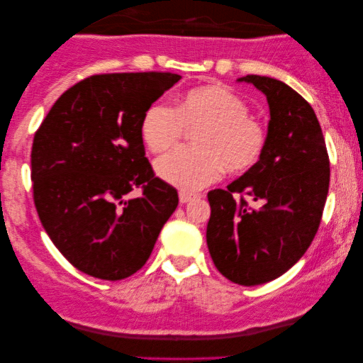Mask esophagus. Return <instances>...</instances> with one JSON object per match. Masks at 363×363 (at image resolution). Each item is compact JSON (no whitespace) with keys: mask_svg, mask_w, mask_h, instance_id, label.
<instances>
[{"mask_svg":"<svg viewBox=\"0 0 363 363\" xmlns=\"http://www.w3.org/2000/svg\"><path fill=\"white\" fill-rule=\"evenodd\" d=\"M196 195H193V193H186V191H180V195H178V200H180L182 205H185V203L195 200Z\"/></svg>","mask_w":363,"mask_h":363,"instance_id":"1","label":"esophagus"}]
</instances>
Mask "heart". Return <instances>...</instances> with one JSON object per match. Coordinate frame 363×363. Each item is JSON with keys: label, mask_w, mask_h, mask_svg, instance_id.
Here are the masks:
<instances>
[{"label": "heart", "mask_w": 363, "mask_h": 363, "mask_svg": "<svg viewBox=\"0 0 363 363\" xmlns=\"http://www.w3.org/2000/svg\"><path fill=\"white\" fill-rule=\"evenodd\" d=\"M193 132L191 145L155 163L157 177L182 191L211 185L226 170L240 175L259 162L266 147V128L247 116L242 99L225 86L195 87L183 94L175 108L157 102L147 108L140 135L152 153H165Z\"/></svg>", "instance_id": "b5f03b06"}]
</instances>
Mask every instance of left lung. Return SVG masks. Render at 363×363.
I'll use <instances>...</instances> for the list:
<instances>
[{"label": "left lung", "instance_id": "obj_1", "mask_svg": "<svg viewBox=\"0 0 363 363\" xmlns=\"http://www.w3.org/2000/svg\"><path fill=\"white\" fill-rule=\"evenodd\" d=\"M266 96L264 152L251 170L211 190L206 245L216 269L241 286L269 282L304 256L319 230L329 191L325 140L314 108L294 89L266 76L240 77ZM246 194L257 208L247 206Z\"/></svg>", "mask_w": 363, "mask_h": 363}]
</instances>
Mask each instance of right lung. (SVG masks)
<instances>
[{
  "instance_id": "right-lung-1",
  "label": "right lung",
  "mask_w": 363,
  "mask_h": 363,
  "mask_svg": "<svg viewBox=\"0 0 363 363\" xmlns=\"http://www.w3.org/2000/svg\"><path fill=\"white\" fill-rule=\"evenodd\" d=\"M182 76L101 74L67 89L38 128L31 152L34 205L54 246L79 271L106 281L150 257L178 193L153 175L140 123ZM143 196L125 199L133 187Z\"/></svg>"
}]
</instances>
